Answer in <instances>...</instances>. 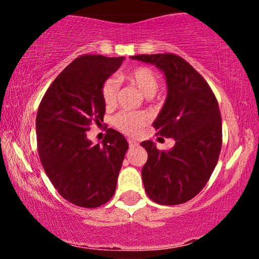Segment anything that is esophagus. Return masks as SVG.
Here are the masks:
<instances>
[{
	"instance_id": "esophagus-1",
	"label": "esophagus",
	"mask_w": 259,
	"mask_h": 259,
	"mask_svg": "<svg viewBox=\"0 0 259 259\" xmlns=\"http://www.w3.org/2000/svg\"><path fill=\"white\" fill-rule=\"evenodd\" d=\"M127 142H129V146L130 147H136L139 145L138 141H135V140H132V139L127 140Z\"/></svg>"
}]
</instances>
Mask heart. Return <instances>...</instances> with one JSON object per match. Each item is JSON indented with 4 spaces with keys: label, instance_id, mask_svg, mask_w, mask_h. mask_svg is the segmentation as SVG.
Returning a JSON list of instances; mask_svg holds the SVG:
<instances>
[{
    "label": "heart",
    "instance_id": "obj_1",
    "mask_svg": "<svg viewBox=\"0 0 259 259\" xmlns=\"http://www.w3.org/2000/svg\"><path fill=\"white\" fill-rule=\"evenodd\" d=\"M118 80L127 81L139 89L145 96L151 97L158 89V78L151 68L145 65L134 67L126 72L118 74ZM115 78H107L101 85V97L107 107H112L117 102L119 82ZM150 117L145 112H127L118 113L114 118V124L118 129L127 135H136L147 125Z\"/></svg>",
    "mask_w": 259,
    "mask_h": 259
}]
</instances>
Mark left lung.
<instances>
[{
    "label": "left lung",
    "instance_id": "1",
    "mask_svg": "<svg viewBox=\"0 0 259 259\" xmlns=\"http://www.w3.org/2000/svg\"><path fill=\"white\" fill-rule=\"evenodd\" d=\"M156 65L165 75L167 99L152 125L157 134L173 138L169 151L152 141L141 142L148 158L141 175L145 191L159 204L185 203L203 189L222 150V117L212 89L197 70L173 53L133 56Z\"/></svg>",
    "mask_w": 259,
    "mask_h": 259
}]
</instances>
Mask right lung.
Segmentation results:
<instances>
[{
	"instance_id": "obj_1",
	"label": "right lung",
	"mask_w": 259,
	"mask_h": 259,
	"mask_svg": "<svg viewBox=\"0 0 259 259\" xmlns=\"http://www.w3.org/2000/svg\"><path fill=\"white\" fill-rule=\"evenodd\" d=\"M124 57L84 55L65 67L47 89L36 115L37 151L50 181L75 206L96 208L114 195L129 147L108 129L102 145L86 138L92 121H103L101 85L117 72Z\"/></svg>"
}]
</instances>
